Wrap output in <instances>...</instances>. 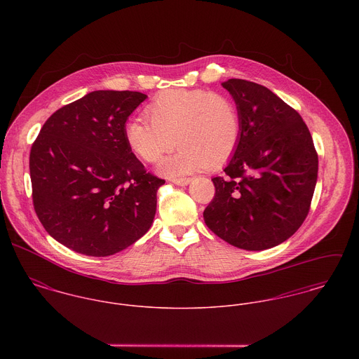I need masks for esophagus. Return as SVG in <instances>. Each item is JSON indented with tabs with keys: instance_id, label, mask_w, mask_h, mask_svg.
Instances as JSON below:
<instances>
[{
	"instance_id": "esophagus-1",
	"label": "esophagus",
	"mask_w": 359,
	"mask_h": 359,
	"mask_svg": "<svg viewBox=\"0 0 359 359\" xmlns=\"http://www.w3.org/2000/svg\"><path fill=\"white\" fill-rule=\"evenodd\" d=\"M172 184H175V185H180V187H185V185H188L192 180L191 178H171L170 180Z\"/></svg>"
}]
</instances>
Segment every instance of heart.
Wrapping results in <instances>:
<instances>
[{"instance_id": "1", "label": "heart", "mask_w": 359, "mask_h": 359, "mask_svg": "<svg viewBox=\"0 0 359 359\" xmlns=\"http://www.w3.org/2000/svg\"><path fill=\"white\" fill-rule=\"evenodd\" d=\"M145 113L149 120L135 117L126 123V142L147 163L158 161L175 144L181 145L177 154L158 165V171L168 177L226 163L242 140L239 107L219 93L165 90L154 97Z\"/></svg>"}]
</instances>
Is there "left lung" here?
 <instances>
[{
  "label": "left lung",
  "instance_id": "1",
  "mask_svg": "<svg viewBox=\"0 0 359 359\" xmlns=\"http://www.w3.org/2000/svg\"><path fill=\"white\" fill-rule=\"evenodd\" d=\"M242 116V140L214 177L205 225L245 250H265L289 239L304 222L318 178V154L307 124L292 106L264 86L231 79L222 83Z\"/></svg>",
  "mask_w": 359,
  "mask_h": 359
}]
</instances>
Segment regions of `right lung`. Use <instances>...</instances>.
<instances>
[{
	"label": "right lung",
	"mask_w": 359,
	"mask_h": 359,
	"mask_svg": "<svg viewBox=\"0 0 359 359\" xmlns=\"http://www.w3.org/2000/svg\"><path fill=\"white\" fill-rule=\"evenodd\" d=\"M148 97L94 91L57 109L30 151L36 214L55 241L86 256H111L142 238L165 182L128 148L124 126Z\"/></svg>",
	"instance_id": "add662e5"
}]
</instances>
